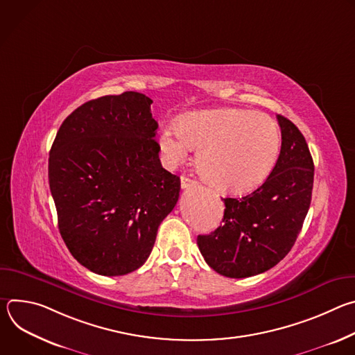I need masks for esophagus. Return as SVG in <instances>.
Returning <instances> with one entry per match:
<instances>
[{
    "instance_id": "esophagus-1",
    "label": "esophagus",
    "mask_w": 355,
    "mask_h": 355,
    "mask_svg": "<svg viewBox=\"0 0 355 355\" xmlns=\"http://www.w3.org/2000/svg\"><path fill=\"white\" fill-rule=\"evenodd\" d=\"M195 185H198V182H196L195 180H191V178L185 177V175L181 177V188H182V189H187V188L195 187Z\"/></svg>"
}]
</instances>
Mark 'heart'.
Masks as SVG:
<instances>
[{"label": "heart", "mask_w": 355, "mask_h": 355, "mask_svg": "<svg viewBox=\"0 0 355 355\" xmlns=\"http://www.w3.org/2000/svg\"><path fill=\"white\" fill-rule=\"evenodd\" d=\"M164 162L175 167L199 147L200 175L222 192L243 193L261 185L274 170L281 151L277 122L261 112L220 108L191 112L159 135Z\"/></svg>", "instance_id": "1"}]
</instances>
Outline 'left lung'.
<instances>
[{"label":"left lung","mask_w":355,"mask_h":355,"mask_svg":"<svg viewBox=\"0 0 355 355\" xmlns=\"http://www.w3.org/2000/svg\"><path fill=\"white\" fill-rule=\"evenodd\" d=\"M277 119L282 143L268 178L245 196L225 198L223 223L196 239L207 264L229 278L277 266L295 244L311 207L315 166L308 143L289 119Z\"/></svg>","instance_id":"1"}]
</instances>
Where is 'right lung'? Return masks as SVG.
<instances>
[{
  "label": "right lung",
  "instance_id": "obj_1",
  "mask_svg": "<svg viewBox=\"0 0 355 355\" xmlns=\"http://www.w3.org/2000/svg\"><path fill=\"white\" fill-rule=\"evenodd\" d=\"M151 104L135 91L91 99L64 119L50 148L60 234L99 275L141 267L180 196V177L160 163Z\"/></svg>",
  "mask_w": 355,
  "mask_h": 355
}]
</instances>
